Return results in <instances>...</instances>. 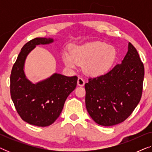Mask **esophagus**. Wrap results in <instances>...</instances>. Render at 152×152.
Returning <instances> with one entry per match:
<instances>
[{
    "instance_id": "obj_1",
    "label": "esophagus",
    "mask_w": 152,
    "mask_h": 152,
    "mask_svg": "<svg viewBox=\"0 0 152 152\" xmlns=\"http://www.w3.org/2000/svg\"><path fill=\"white\" fill-rule=\"evenodd\" d=\"M85 84V80L82 77H79L77 80V85L80 86H83Z\"/></svg>"
}]
</instances>
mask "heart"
Listing matches in <instances>:
<instances>
[{"mask_svg": "<svg viewBox=\"0 0 152 152\" xmlns=\"http://www.w3.org/2000/svg\"><path fill=\"white\" fill-rule=\"evenodd\" d=\"M117 52L113 46L102 41H93L83 45H75L71 53L64 51L62 59L69 68L84 64V69L91 75H104L115 63Z\"/></svg>", "mask_w": 152, "mask_h": 152, "instance_id": "b5f03b06", "label": "heart"}]
</instances>
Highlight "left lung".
Instances as JSON below:
<instances>
[{
  "label": "left lung",
  "instance_id": "left-lung-1",
  "mask_svg": "<svg viewBox=\"0 0 152 152\" xmlns=\"http://www.w3.org/2000/svg\"><path fill=\"white\" fill-rule=\"evenodd\" d=\"M144 75L138 52L129 43L121 64L85 84L86 107L92 119L105 126L124 121L140 100Z\"/></svg>",
  "mask_w": 152,
  "mask_h": 152
}]
</instances>
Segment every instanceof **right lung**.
I'll return each instance as SVG.
<instances>
[{
  "mask_svg": "<svg viewBox=\"0 0 152 152\" xmlns=\"http://www.w3.org/2000/svg\"><path fill=\"white\" fill-rule=\"evenodd\" d=\"M54 42L52 38H35L22 48L10 75V93L18 115L32 125L47 126L59 118L64 103L77 86V77L54 73L33 84L26 77L25 61L36 45Z\"/></svg>",
  "mask_w": 152,
  "mask_h": 152,
  "instance_id": "obj_1",
  "label": "right lung"
}]
</instances>
